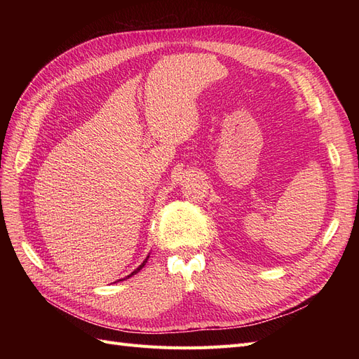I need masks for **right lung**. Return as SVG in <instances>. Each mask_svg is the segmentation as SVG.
I'll list each match as a JSON object with an SVG mask.
<instances>
[{"label": "right lung", "instance_id": "add662e5", "mask_svg": "<svg viewBox=\"0 0 359 359\" xmlns=\"http://www.w3.org/2000/svg\"><path fill=\"white\" fill-rule=\"evenodd\" d=\"M148 257H149V256H147V259L144 260V262H142V264H140V265H139V266H137V268H136V269L133 271V273H132V274H130V276H127V277H132V276L137 274V273H139V271H140V269H142V268L145 266V264H147V260H148Z\"/></svg>", "mask_w": 359, "mask_h": 359}]
</instances>
